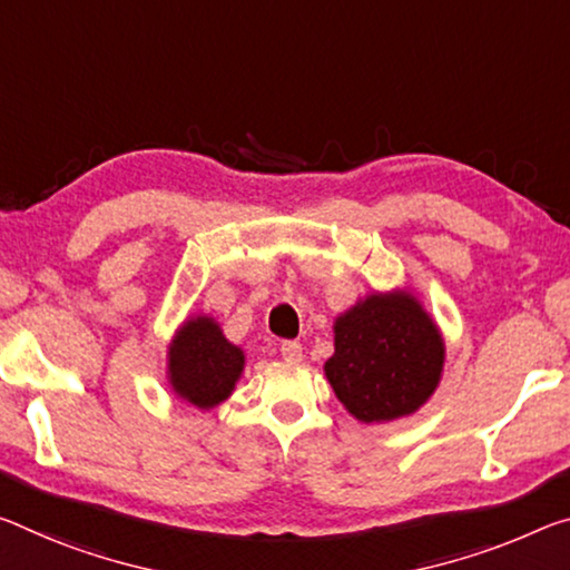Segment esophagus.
Returning <instances> with one entry per match:
<instances>
[{"mask_svg": "<svg viewBox=\"0 0 570 570\" xmlns=\"http://www.w3.org/2000/svg\"><path fill=\"white\" fill-rule=\"evenodd\" d=\"M278 352H282V357L286 360V363H299V360H302V345H299V342H294V340L282 342Z\"/></svg>", "mask_w": 570, "mask_h": 570, "instance_id": "1", "label": "esophagus"}]
</instances>
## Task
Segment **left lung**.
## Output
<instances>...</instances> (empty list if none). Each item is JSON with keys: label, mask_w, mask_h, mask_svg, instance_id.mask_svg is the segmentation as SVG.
<instances>
[{"label": "left lung", "mask_w": 570, "mask_h": 570, "mask_svg": "<svg viewBox=\"0 0 570 570\" xmlns=\"http://www.w3.org/2000/svg\"><path fill=\"white\" fill-rule=\"evenodd\" d=\"M444 342L411 294H373L334 324L324 365L357 421H393L426 403L439 385Z\"/></svg>", "instance_id": "left-lung-1"}]
</instances>
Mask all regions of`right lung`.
<instances>
[{"label":"right lung","instance_id":"1","mask_svg":"<svg viewBox=\"0 0 570 570\" xmlns=\"http://www.w3.org/2000/svg\"><path fill=\"white\" fill-rule=\"evenodd\" d=\"M243 373V352L207 317L189 320L169 347V383L197 409L225 401Z\"/></svg>","mask_w":570,"mask_h":570}]
</instances>
